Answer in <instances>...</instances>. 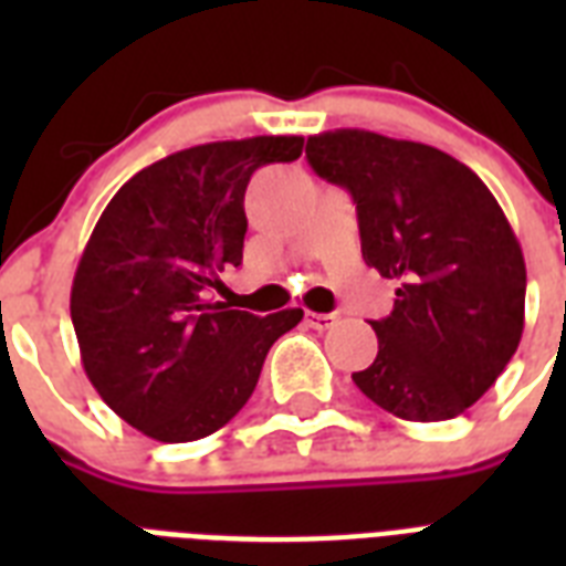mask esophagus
I'll return each mask as SVG.
<instances>
[{"label":"esophagus","instance_id":"1","mask_svg":"<svg viewBox=\"0 0 566 566\" xmlns=\"http://www.w3.org/2000/svg\"><path fill=\"white\" fill-rule=\"evenodd\" d=\"M337 323L335 314H314V311H308V326L317 328V332H326V328H332Z\"/></svg>","mask_w":566,"mask_h":566}]
</instances>
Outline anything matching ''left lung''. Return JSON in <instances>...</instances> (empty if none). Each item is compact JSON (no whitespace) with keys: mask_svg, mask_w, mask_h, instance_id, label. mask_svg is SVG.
I'll list each match as a JSON object with an SVG mask.
<instances>
[{"mask_svg":"<svg viewBox=\"0 0 566 566\" xmlns=\"http://www.w3.org/2000/svg\"><path fill=\"white\" fill-rule=\"evenodd\" d=\"M305 158L353 193L364 261L399 282L394 311L370 319L376 361L353 381L402 420L464 413L523 337L526 261L500 202L452 155L361 128L308 137Z\"/></svg>","mask_w":566,"mask_h":566,"instance_id":"8db88e82","label":"left lung"}]
</instances>
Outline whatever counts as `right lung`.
Segmentation results:
<instances>
[{"label":"right lung","mask_w":566,"mask_h":566,"mask_svg":"<svg viewBox=\"0 0 566 566\" xmlns=\"http://www.w3.org/2000/svg\"><path fill=\"white\" fill-rule=\"evenodd\" d=\"M302 137H247L172 153L102 211L70 293L84 373L146 438L188 443L247 405L270 346L302 308L270 317L208 302L217 273L243 261V193L264 164L302 155Z\"/></svg>","instance_id":"obj_1"}]
</instances>
